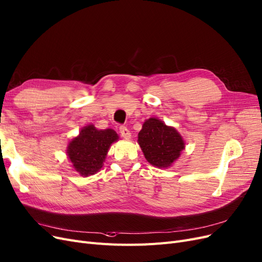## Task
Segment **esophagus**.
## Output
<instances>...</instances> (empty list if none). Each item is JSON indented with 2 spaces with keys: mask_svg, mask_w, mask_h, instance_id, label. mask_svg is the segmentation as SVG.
I'll return each mask as SVG.
<instances>
[{
  "mask_svg": "<svg viewBox=\"0 0 262 262\" xmlns=\"http://www.w3.org/2000/svg\"><path fill=\"white\" fill-rule=\"evenodd\" d=\"M119 130H120V134H121V136L123 138H125V139H129L130 138V132L128 130L127 127H126V126L121 125L120 127H119Z\"/></svg>",
  "mask_w": 262,
  "mask_h": 262,
  "instance_id": "obj_1",
  "label": "esophagus"
}]
</instances>
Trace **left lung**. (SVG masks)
<instances>
[{
	"mask_svg": "<svg viewBox=\"0 0 262 262\" xmlns=\"http://www.w3.org/2000/svg\"><path fill=\"white\" fill-rule=\"evenodd\" d=\"M138 143L144 158L157 167H168L185 148L178 132L158 119H149L138 134Z\"/></svg>",
	"mask_w": 262,
	"mask_h": 262,
	"instance_id": "8db88e82",
	"label": "left lung"
}]
</instances>
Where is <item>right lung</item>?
<instances>
[{
	"instance_id": "obj_1",
	"label": "right lung",
	"mask_w": 262,
	"mask_h": 262,
	"mask_svg": "<svg viewBox=\"0 0 262 262\" xmlns=\"http://www.w3.org/2000/svg\"><path fill=\"white\" fill-rule=\"evenodd\" d=\"M118 139V134L113 129L98 130L94 125H89L69 143L68 157L82 176L94 175L102 167L111 143Z\"/></svg>"
}]
</instances>
